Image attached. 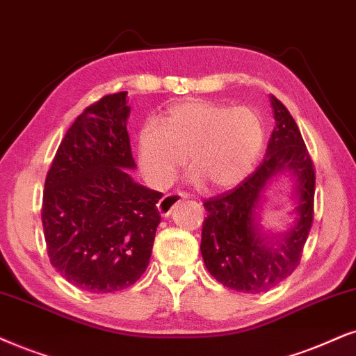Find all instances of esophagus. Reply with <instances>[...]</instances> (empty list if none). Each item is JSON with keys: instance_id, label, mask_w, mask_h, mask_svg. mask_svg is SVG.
I'll return each mask as SVG.
<instances>
[{"instance_id": "obj_1", "label": "esophagus", "mask_w": 356, "mask_h": 356, "mask_svg": "<svg viewBox=\"0 0 356 356\" xmlns=\"http://www.w3.org/2000/svg\"><path fill=\"white\" fill-rule=\"evenodd\" d=\"M182 199H186V193H168V195H164L163 199L157 202V210H159L163 217H169L175 204Z\"/></svg>"}]
</instances>
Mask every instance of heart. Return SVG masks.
I'll list each match as a JSON object with an SVG mask.
<instances>
[{
  "mask_svg": "<svg viewBox=\"0 0 356 356\" xmlns=\"http://www.w3.org/2000/svg\"><path fill=\"white\" fill-rule=\"evenodd\" d=\"M263 145V124L250 108L187 100L169 108L163 121L151 118L141 124L138 159L154 187H168L187 156L193 184L223 191L253 170Z\"/></svg>",
  "mask_w": 356,
  "mask_h": 356,
  "instance_id": "obj_1",
  "label": "heart"
}]
</instances>
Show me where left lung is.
I'll return each instance as SVG.
<instances>
[{"label":"left lung","instance_id":"obj_1","mask_svg":"<svg viewBox=\"0 0 356 356\" xmlns=\"http://www.w3.org/2000/svg\"><path fill=\"white\" fill-rule=\"evenodd\" d=\"M274 129L266 157L230 192L205 200L200 253L209 273L230 289L258 294L294 271L312 227L316 174L304 139L287 108L269 97ZM293 179L295 223L284 232L264 231L260 213L273 181Z\"/></svg>","mask_w":356,"mask_h":356}]
</instances>
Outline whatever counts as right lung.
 Listing matches in <instances>:
<instances>
[{
  "instance_id": "add662e5",
  "label": "right lung",
  "mask_w": 356,
  "mask_h": 356,
  "mask_svg": "<svg viewBox=\"0 0 356 356\" xmlns=\"http://www.w3.org/2000/svg\"><path fill=\"white\" fill-rule=\"evenodd\" d=\"M128 92L103 97L72 123L46 177L42 227L51 264L70 284L105 294L146 271L163 193L134 182Z\"/></svg>"
}]
</instances>
